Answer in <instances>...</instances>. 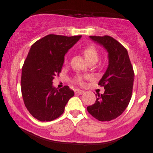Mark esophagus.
Segmentation results:
<instances>
[{"label":"esophagus","mask_w":153,"mask_h":153,"mask_svg":"<svg viewBox=\"0 0 153 153\" xmlns=\"http://www.w3.org/2000/svg\"><path fill=\"white\" fill-rule=\"evenodd\" d=\"M75 92L76 94H78V95H83L85 92H84V90H81V89H76V90L75 91Z\"/></svg>","instance_id":"34e87169"}]
</instances>
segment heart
<instances>
[{"mask_svg":"<svg viewBox=\"0 0 153 153\" xmlns=\"http://www.w3.org/2000/svg\"><path fill=\"white\" fill-rule=\"evenodd\" d=\"M84 57H85L86 61L88 63L89 62H96L98 60V52L93 46H87L83 49ZM67 62V58H65V63ZM89 77L88 76H77L75 78V81L78 83L80 85H83L84 84L85 79H89Z\"/></svg>","mask_w":153,"mask_h":153,"instance_id":"heart-1","label":"heart"}]
</instances>
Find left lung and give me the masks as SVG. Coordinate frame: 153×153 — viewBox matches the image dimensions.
<instances>
[{
    "mask_svg": "<svg viewBox=\"0 0 153 153\" xmlns=\"http://www.w3.org/2000/svg\"><path fill=\"white\" fill-rule=\"evenodd\" d=\"M108 52L109 64L99 84L104 86V93H98L95 104L87 111L101 121H109L120 116L127 107L132 97L134 71L127 50L113 38L89 36Z\"/></svg>",
    "mask_w": 153,
    "mask_h": 153,
    "instance_id": "1",
    "label": "left lung"
}]
</instances>
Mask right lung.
Returning a JSON list of instances; mask_svg holds the SVG:
<instances>
[{
    "mask_svg": "<svg viewBox=\"0 0 153 153\" xmlns=\"http://www.w3.org/2000/svg\"><path fill=\"white\" fill-rule=\"evenodd\" d=\"M81 38L51 34L29 49L22 67L21 92L26 107L38 121H51L61 116L74 95L68 86L54 87L52 80L61 72L65 54Z\"/></svg>",
    "mask_w": 153,
    "mask_h": 153,
    "instance_id": "1",
    "label": "right lung"
}]
</instances>
